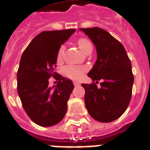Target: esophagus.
Here are the masks:
<instances>
[{
    "instance_id": "esophagus-1",
    "label": "esophagus",
    "mask_w": 150,
    "mask_h": 150,
    "mask_svg": "<svg viewBox=\"0 0 150 150\" xmlns=\"http://www.w3.org/2000/svg\"><path fill=\"white\" fill-rule=\"evenodd\" d=\"M74 85H75V86H79V83H77V82H74Z\"/></svg>"
}]
</instances>
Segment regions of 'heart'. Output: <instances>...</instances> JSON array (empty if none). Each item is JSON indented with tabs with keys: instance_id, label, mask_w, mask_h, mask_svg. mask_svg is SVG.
I'll use <instances>...</instances> for the list:
<instances>
[{
	"instance_id": "b5f03b06",
	"label": "heart",
	"mask_w": 150,
	"mask_h": 150,
	"mask_svg": "<svg viewBox=\"0 0 150 150\" xmlns=\"http://www.w3.org/2000/svg\"><path fill=\"white\" fill-rule=\"evenodd\" d=\"M78 46L81 49V50L83 53L88 52L89 50H92V45H91V42L85 38H81L78 40ZM66 46L64 45H62L59 48V51H58V54H57V58L58 59H61L63 57L64 52H65ZM85 71L84 67H78V66H66L62 68V73L63 75L68 77L72 79L75 80H79L83 77V73Z\"/></svg>"
}]
</instances>
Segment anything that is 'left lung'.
I'll use <instances>...</instances> for the list:
<instances>
[{
  "mask_svg": "<svg viewBox=\"0 0 150 150\" xmlns=\"http://www.w3.org/2000/svg\"><path fill=\"white\" fill-rule=\"evenodd\" d=\"M94 43L97 59L88 74L96 81L83 83L85 105L90 116L100 122H111L125 112L132 97L134 77L125 47L108 32L98 27L80 29Z\"/></svg>",
  "mask_w": 150,
  "mask_h": 150,
  "instance_id": "obj_1",
  "label": "left lung"
}]
</instances>
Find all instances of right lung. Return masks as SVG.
<instances>
[{
    "mask_svg": "<svg viewBox=\"0 0 150 150\" xmlns=\"http://www.w3.org/2000/svg\"><path fill=\"white\" fill-rule=\"evenodd\" d=\"M75 31H43L31 41L21 55L18 71V92L32 121L49 127L60 122L74 89L71 80L54 71L60 46ZM50 77L59 80L54 90L48 87Z\"/></svg>",
    "mask_w": 150,
    "mask_h": 150,
    "instance_id": "add662e5",
    "label": "right lung"
}]
</instances>
